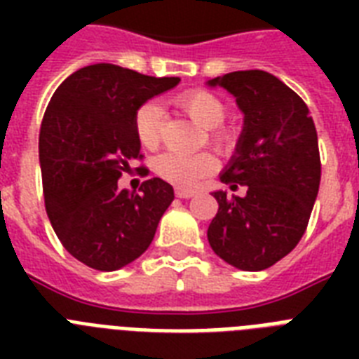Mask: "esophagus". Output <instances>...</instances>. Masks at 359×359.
I'll return each instance as SVG.
<instances>
[{
    "mask_svg": "<svg viewBox=\"0 0 359 359\" xmlns=\"http://www.w3.org/2000/svg\"><path fill=\"white\" fill-rule=\"evenodd\" d=\"M175 194H177V197H180V199H190V197H194L197 194L194 188H184V186H177L175 188Z\"/></svg>",
    "mask_w": 359,
    "mask_h": 359,
    "instance_id": "1",
    "label": "esophagus"
}]
</instances>
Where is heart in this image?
I'll use <instances>...</instances> for the list:
<instances>
[{
    "instance_id": "1",
    "label": "heart",
    "mask_w": 359,
    "mask_h": 359,
    "mask_svg": "<svg viewBox=\"0 0 359 359\" xmlns=\"http://www.w3.org/2000/svg\"><path fill=\"white\" fill-rule=\"evenodd\" d=\"M173 104L184 111L191 121L207 128V141L219 152H227L235 143V135L225 128L227 106L214 93L205 89H191L173 98ZM134 132L140 145L147 151H156L162 143L163 114L156 102H145L134 115ZM218 162L210 151L182 154V152H163L154 160L152 168L160 179L177 186H194L216 169Z\"/></svg>"
}]
</instances>
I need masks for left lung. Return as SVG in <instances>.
<instances>
[{"instance_id": "obj_1", "label": "left lung", "mask_w": 359, "mask_h": 359, "mask_svg": "<svg viewBox=\"0 0 359 359\" xmlns=\"http://www.w3.org/2000/svg\"><path fill=\"white\" fill-rule=\"evenodd\" d=\"M244 111L236 154L219 177L245 196L214 191L218 214L208 242L225 262L248 272L289 255L309 224L320 186L317 128L307 104L264 70H238L214 78Z\"/></svg>"}]
</instances>
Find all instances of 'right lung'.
Masks as SVG:
<instances>
[{
	"label": "right lung",
	"instance_id": "obj_1",
	"mask_svg": "<svg viewBox=\"0 0 359 359\" xmlns=\"http://www.w3.org/2000/svg\"><path fill=\"white\" fill-rule=\"evenodd\" d=\"M179 81L89 65L48 104L39 134L46 214L65 250L89 268L111 272L145 253L173 201V186L158 177L143 180L137 194L119 190L117 180L132 160H143L137 108Z\"/></svg>",
	"mask_w": 359,
	"mask_h": 359
}]
</instances>
